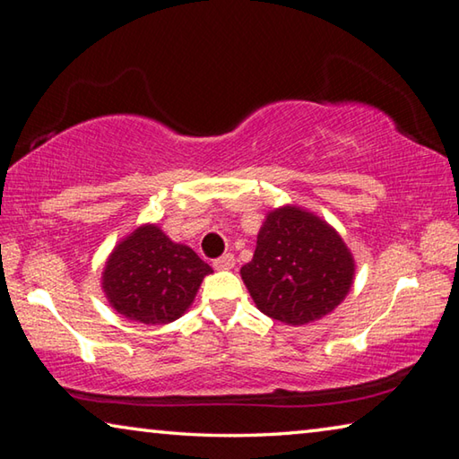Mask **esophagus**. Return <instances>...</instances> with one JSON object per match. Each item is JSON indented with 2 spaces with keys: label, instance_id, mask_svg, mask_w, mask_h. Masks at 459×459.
I'll return each mask as SVG.
<instances>
[{
  "label": "esophagus",
  "instance_id": "esophagus-1",
  "mask_svg": "<svg viewBox=\"0 0 459 459\" xmlns=\"http://www.w3.org/2000/svg\"><path fill=\"white\" fill-rule=\"evenodd\" d=\"M212 265H214V269H232L235 267V257H232V253H224L222 257H218V259H214L212 261Z\"/></svg>",
  "mask_w": 459,
  "mask_h": 459
}]
</instances>
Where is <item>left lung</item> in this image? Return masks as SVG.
<instances>
[{
	"label": "left lung",
	"instance_id": "8db88e82",
	"mask_svg": "<svg viewBox=\"0 0 459 459\" xmlns=\"http://www.w3.org/2000/svg\"><path fill=\"white\" fill-rule=\"evenodd\" d=\"M353 257L321 218L296 206L273 210L241 278L257 308L275 321L307 325L339 307L353 283Z\"/></svg>",
	"mask_w": 459,
	"mask_h": 459
}]
</instances>
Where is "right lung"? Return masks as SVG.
I'll return each instance as SVG.
<instances>
[{"mask_svg": "<svg viewBox=\"0 0 459 459\" xmlns=\"http://www.w3.org/2000/svg\"><path fill=\"white\" fill-rule=\"evenodd\" d=\"M208 273L212 267L190 247L147 224L116 247L101 283L108 302L128 321L167 325L184 315Z\"/></svg>", "mask_w": 459, "mask_h": 459, "instance_id": "obj_1", "label": "right lung"}]
</instances>
